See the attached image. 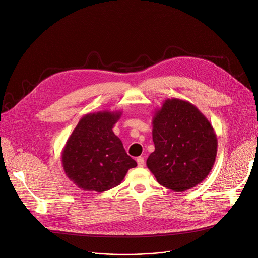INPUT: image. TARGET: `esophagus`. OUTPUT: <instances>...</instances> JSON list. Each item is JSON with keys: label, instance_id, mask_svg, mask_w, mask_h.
Returning <instances> with one entry per match:
<instances>
[{"label": "esophagus", "instance_id": "obj_1", "mask_svg": "<svg viewBox=\"0 0 258 258\" xmlns=\"http://www.w3.org/2000/svg\"><path fill=\"white\" fill-rule=\"evenodd\" d=\"M136 162H137V165L140 167H144L145 166V159L143 157H138L136 159Z\"/></svg>", "mask_w": 258, "mask_h": 258}]
</instances>
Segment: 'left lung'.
<instances>
[{
	"label": "left lung",
	"instance_id": "1",
	"mask_svg": "<svg viewBox=\"0 0 258 258\" xmlns=\"http://www.w3.org/2000/svg\"><path fill=\"white\" fill-rule=\"evenodd\" d=\"M155 151L147 166L157 182L174 192L202 183L217 155V135L208 118L192 103L166 99L153 116Z\"/></svg>",
	"mask_w": 258,
	"mask_h": 258
}]
</instances>
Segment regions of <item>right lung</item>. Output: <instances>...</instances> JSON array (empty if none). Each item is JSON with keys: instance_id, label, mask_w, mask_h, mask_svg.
<instances>
[{"instance_id": "add662e5", "label": "right lung", "mask_w": 258, "mask_h": 258, "mask_svg": "<svg viewBox=\"0 0 258 258\" xmlns=\"http://www.w3.org/2000/svg\"><path fill=\"white\" fill-rule=\"evenodd\" d=\"M122 111H97L84 115L62 152L68 179L85 191L104 192L120 185L127 171L137 166L112 131Z\"/></svg>"}]
</instances>
